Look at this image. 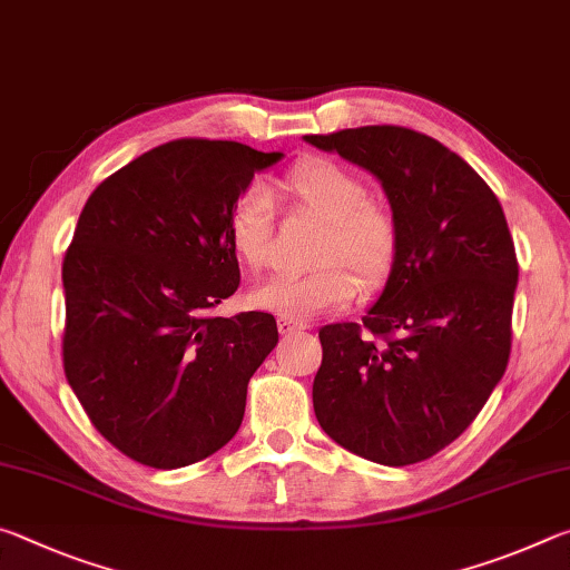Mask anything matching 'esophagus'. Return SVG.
<instances>
[{
  "label": "esophagus",
  "instance_id": "obj_1",
  "mask_svg": "<svg viewBox=\"0 0 570 570\" xmlns=\"http://www.w3.org/2000/svg\"><path fill=\"white\" fill-rule=\"evenodd\" d=\"M304 330H308L306 324L302 322H292V320H278V332L284 336H292V334H302Z\"/></svg>",
  "mask_w": 570,
  "mask_h": 570
}]
</instances>
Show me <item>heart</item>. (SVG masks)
<instances>
[{
	"mask_svg": "<svg viewBox=\"0 0 570 570\" xmlns=\"http://www.w3.org/2000/svg\"><path fill=\"white\" fill-rule=\"evenodd\" d=\"M284 188L298 206L324 220L314 264L304 276H278L254 292V302L282 316L306 322L352 304L360 278L377 282L390 272L397 250V224L387 206L366 198L364 180L334 160H302L286 173ZM228 238L240 264L262 272L274 238V204L264 183L238 193L228 214Z\"/></svg>",
	"mask_w": 570,
	"mask_h": 570,
	"instance_id": "b5f03b06",
	"label": "heart"
}]
</instances>
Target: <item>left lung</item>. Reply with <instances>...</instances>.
I'll return each instance as SVG.
<instances>
[{"label":"left lung","instance_id":"8db88e82","mask_svg":"<svg viewBox=\"0 0 570 570\" xmlns=\"http://www.w3.org/2000/svg\"><path fill=\"white\" fill-rule=\"evenodd\" d=\"M304 140L370 170L397 224L390 278L362 324L320 330L316 420L354 455L414 465L458 440L505 374L513 236L488 183L430 135L364 125Z\"/></svg>","mask_w":570,"mask_h":570}]
</instances>
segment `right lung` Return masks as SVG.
<instances>
[{
    "label": "right lung",
    "mask_w": 570,
    "mask_h": 570,
    "mask_svg": "<svg viewBox=\"0 0 570 570\" xmlns=\"http://www.w3.org/2000/svg\"><path fill=\"white\" fill-rule=\"evenodd\" d=\"M282 158L170 140L105 178L82 208L62 264L65 374L95 430L140 465H193L240 428L276 320L214 308L240 282L230 206Z\"/></svg>",
    "instance_id": "right-lung-1"
}]
</instances>
